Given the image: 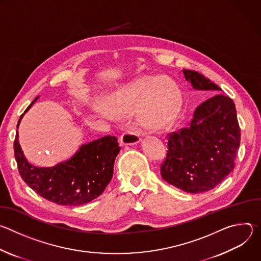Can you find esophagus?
<instances>
[{"mask_svg": "<svg viewBox=\"0 0 261 261\" xmlns=\"http://www.w3.org/2000/svg\"><path fill=\"white\" fill-rule=\"evenodd\" d=\"M140 137L138 135H136L135 133H131V132H126L124 134L121 135L120 137V144L123 146H127V145H134L140 142Z\"/></svg>", "mask_w": 261, "mask_h": 261, "instance_id": "esophagus-1", "label": "esophagus"}]
</instances>
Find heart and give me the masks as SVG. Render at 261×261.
I'll return each instance as SVG.
<instances>
[{
  "instance_id": "heart-1",
  "label": "heart",
  "mask_w": 261,
  "mask_h": 261,
  "mask_svg": "<svg viewBox=\"0 0 261 261\" xmlns=\"http://www.w3.org/2000/svg\"><path fill=\"white\" fill-rule=\"evenodd\" d=\"M138 105L136 122L142 130L151 133L165 131L178 116L179 89L166 77L143 75L111 95L104 107L110 114L124 115Z\"/></svg>"
}]
</instances>
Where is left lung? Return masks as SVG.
<instances>
[{"label":"left lung","instance_id":"8db88e82","mask_svg":"<svg viewBox=\"0 0 261 261\" xmlns=\"http://www.w3.org/2000/svg\"><path fill=\"white\" fill-rule=\"evenodd\" d=\"M182 74L196 91H221L196 71L184 69ZM240 142L236 105L229 97L218 94L194 110L188 128L169 135L161 175L185 192L208 191L233 170Z\"/></svg>","mask_w":261,"mask_h":261}]
</instances>
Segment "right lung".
I'll return each instance as SVG.
<instances>
[{
  "label": "right lung",
  "instance_id": "1",
  "mask_svg": "<svg viewBox=\"0 0 261 261\" xmlns=\"http://www.w3.org/2000/svg\"><path fill=\"white\" fill-rule=\"evenodd\" d=\"M39 99L37 97L24 114ZM18 120L17 129L24 116ZM121 147L115 136L84 143L69 159L51 167H37L29 163L18 140H14V156L20 176L41 197L61 205L86 204L103 193L114 174L115 160Z\"/></svg>",
  "mask_w": 261,
  "mask_h": 261
}]
</instances>
